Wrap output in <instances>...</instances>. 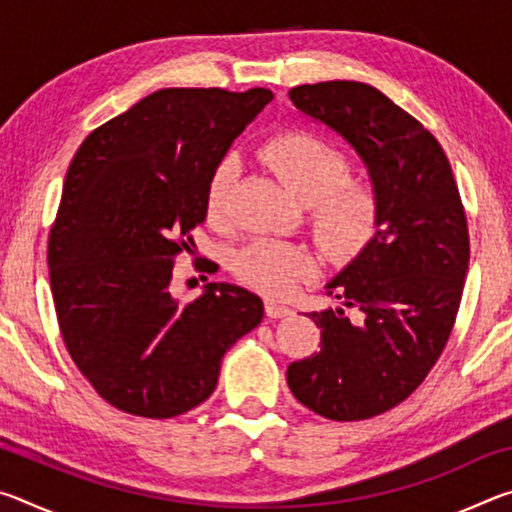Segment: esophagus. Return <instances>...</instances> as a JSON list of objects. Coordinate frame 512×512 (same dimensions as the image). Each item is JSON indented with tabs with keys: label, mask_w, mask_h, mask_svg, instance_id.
<instances>
[{
	"label": "esophagus",
	"mask_w": 512,
	"mask_h": 512,
	"mask_svg": "<svg viewBox=\"0 0 512 512\" xmlns=\"http://www.w3.org/2000/svg\"><path fill=\"white\" fill-rule=\"evenodd\" d=\"M264 309H266V316L268 318H287V316L293 314L291 307H287V305H284V302L273 300V298H268L264 302Z\"/></svg>",
	"instance_id": "obj_1"
}]
</instances>
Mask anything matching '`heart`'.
I'll return each instance as SVG.
<instances>
[{
    "instance_id": "obj_1",
    "label": "heart",
    "mask_w": 512,
    "mask_h": 512,
    "mask_svg": "<svg viewBox=\"0 0 512 512\" xmlns=\"http://www.w3.org/2000/svg\"><path fill=\"white\" fill-rule=\"evenodd\" d=\"M259 158L300 201L309 203L316 239L336 259H352L370 246L381 228V196L375 180L348 176L350 158L311 131H282L259 144ZM239 180L237 155H223L205 185V212L225 223ZM232 271L257 291L284 296L318 271V257L289 241H250L232 259Z\"/></svg>"
}]
</instances>
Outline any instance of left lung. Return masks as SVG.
<instances>
[{"label":"left lung","mask_w":512,"mask_h":512,"mask_svg":"<svg viewBox=\"0 0 512 512\" xmlns=\"http://www.w3.org/2000/svg\"><path fill=\"white\" fill-rule=\"evenodd\" d=\"M289 99L366 162L381 228L327 284L343 307L311 311L320 352L293 361L287 381L327 420H368L404 402L452 336L470 262L465 207L443 146L377 88L325 81L291 88Z\"/></svg>","instance_id":"obj_1"}]
</instances>
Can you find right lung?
Segmentation results:
<instances>
[{
	"mask_svg": "<svg viewBox=\"0 0 512 512\" xmlns=\"http://www.w3.org/2000/svg\"><path fill=\"white\" fill-rule=\"evenodd\" d=\"M271 90L167 88L85 137L49 232L60 336L94 391L140 418H176L214 393L221 359L264 305L212 282L171 296L176 257L205 221L210 171Z\"/></svg>",
	"mask_w": 512,
	"mask_h": 512,
	"instance_id": "right-lung-1",
	"label": "right lung"
}]
</instances>
